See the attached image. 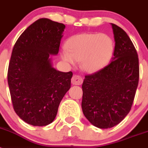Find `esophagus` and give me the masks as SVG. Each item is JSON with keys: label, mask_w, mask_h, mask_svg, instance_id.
<instances>
[{"label": "esophagus", "mask_w": 148, "mask_h": 148, "mask_svg": "<svg viewBox=\"0 0 148 148\" xmlns=\"http://www.w3.org/2000/svg\"><path fill=\"white\" fill-rule=\"evenodd\" d=\"M72 84H73V85H81L83 82V79L81 76L77 75H74L72 78Z\"/></svg>", "instance_id": "esophagus-1"}]
</instances>
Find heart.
<instances>
[{
	"mask_svg": "<svg viewBox=\"0 0 148 148\" xmlns=\"http://www.w3.org/2000/svg\"><path fill=\"white\" fill-rule=\"evenodd\" d=\"M114 53V44L109 35L98 33H81L73 35L65 42V49L60 56L68 65L80 61L84 71L92 73L105 67Z\"/></svg>",
	"mask_w": 148,
	"mask_h": 148,
	"instance_id": "obj_1",
	"label": "heart"
}]
</instances>
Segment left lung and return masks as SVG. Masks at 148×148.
Here are the masks:
<instances>
[{"label": "left lung", "instance_id": "1", "mask_svg": "<svg viewBox=\"0 0 148 148\" xmlns=\"http://www.w3.org/2000/svg\"><path fill=\"white\" fill-rule=\"evenodd\" d=\"M115 48L112 61L92 75H86L82 84V108L87 119L101 129L121 122L131 109L138 83V58L127 34L110 23Z\"/></svg>", "mask_w": 148, "mask_h": 148}]
</instances>
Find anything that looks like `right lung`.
<instances>
[{
	"instance_id": "obj_1",
	"label": "right lung",
	"mask_w": 148,
	"mask_h": 148,
	"mask_svg": "<svg viewBox=\"0 0 148 148\" xmlns=\"http://www.w3.org/2000/svg\"><path fill=\"white\" fill-rule=\"evenodd\" d=\"M64 29L63 23L40 18L26 29L13 47L8 84L15 113L29 125L53 122L70 88L73 73L56 70L50 58L58 53Z\"/></svg>"
}]
</instances>
